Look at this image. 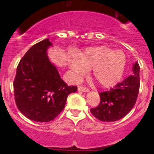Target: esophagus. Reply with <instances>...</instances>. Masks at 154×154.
I'll use <instances>...</instances> for the list:
<instances>
[{
    "label": "esophagus",
    "mask_w": 154,
    "mask_h": 154,
    "mask_svg": "<svg viewBox=\"0 0 154 154\" xmlns=\"http://www.w3.org/2000/svg\"><path fill=\"white\" fill-rule=\"evenodd\" d=\"M77 89H78V91H84V92H88V91H89V89H88V88H86V87H84L83 86H79L78 87H77Z\"/></svg>",
    "instance_id": "1"
}]
</instances>
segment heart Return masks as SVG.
Returning <instances> with one entry per match:
<instances>
[{
	"label": "heart",
	"mask_w": 154,
	"mask_h": 154,
	"mask_svg": "<svg viewBox=\"0 0 154 154\" xmlns=\"http://www.w3.org/2000/svg\"><path fill=\"white\" fill-rule=\"evenodd\" d=\"M126 56L122 51H114L106 46L88 48L79 54L78 60H70L72 74L79 77L85 69L91 70V77L100 86L110 88L115 86L123 75Z\"/></svg>",
	"instance_id": "b5f03b06"
}]
</instances>
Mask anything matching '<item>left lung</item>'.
<instances>
[{
    "label": "left lung",
    "mask_w": 154,
    "mask_h": 154,
    "mask_svg": "<svg viewBox=\"0 0 154 154\" xmlns=\"http://www.w3.org/2000/svg\"><path fill=\"white\" fill-rule=\"evenodd\" d=\"M139 65L135 63L133 67V75H130L109 91L99 93L100 103L90 109L96 119L102 122H116L131 111L139 91Z\"/></svg>",
    "instance_id": "8db88e82"
}]
</instances>
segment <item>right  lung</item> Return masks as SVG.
Instances as JSON below:
<instances>
[{"mask_svg":"<svg viewBox=\"0 0 154 154\" xmlns=\"http://www.w3.org/2000/svg\"><path fill=\"white\" fill-rule=\"evenodd\" d=\"M49 38L32 46L20 60L14 80L16 106L27 119L37 122L54 120L64 109L68 95L77 87L68 86L50 62Z\"/></svg>","mask_w":154,"mask_h":154,"instance_id":"add662e5","label":"right lung"}]
</instances>
